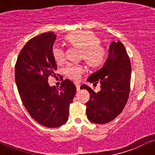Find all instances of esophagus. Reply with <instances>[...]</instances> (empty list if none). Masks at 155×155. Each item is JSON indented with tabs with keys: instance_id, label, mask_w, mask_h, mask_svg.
I'll return each mask as SVG.
<instances>
[{
	"instance_id": "1",
	"label": "esophagus",
	"mask_w": 155,
	"mask_h": 155,
	"mask_svg": "<svg viewBox=\"0 0 155 155\" xmlns=\"http://www.w3.org/2000/svg\"><path fill=\"white\" fill-rule=\"evenodd\" d=\"M76 87H77V91H80V84H76Z\"/></svg>"
}]
</instances>
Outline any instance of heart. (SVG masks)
<instances>
[{
    "label": "heart",
    "mask_w": 155,
    "mask_h": 155,
    "mask_svg": "<svg viewBox=\"0 0 155 155\" xmlns=\"http://www.w3.org/2000/svg\"><path fill=\"white\" fill-rule=\"evenodd\" d=\"M65 40L72 46L81 49V59L87 66L91 68H97L104 64L106 58V50L100 44L99 37L89 31L73 32L65 37ZM64 51L62 48L56 46L53 49V57L57 64H61L64 61ZM83 68L81 65L68 64L64 68V74L71 80L78 81L83 73Z\"/></svg>",
    "instance_id": "1"
}]
</instances>
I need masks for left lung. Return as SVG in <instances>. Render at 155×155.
<instances>
[{"label": "left lung", "instance_id": "8db88e82", "mask_svg": "<svg viewBox=\"0 0 155 155\" xmlns=\"http://www.w3.org/2000/svg\"><path fill=\"white\" fill-rule=\"evenodd\" d=\"M130 78V60L127 50L121 42L113 41L103 67L87 79L94 86L100 83L101 90L94 92L86 84L81 87L90 94L89 101L85 104L87 119L94 124H104L116 118L128 100Z\"/></svg>", "mask_w": 155, "mask_h": 155}]
</instances>
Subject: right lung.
Segmentation results:
<instances>
[{"label":"right lung","mask_w":155,"mask_h":155,"mask_svg":"<svg viewBox=\"0 0 155 155\" xmlns=\"http://www.w3.org/2000/svg\"><path fill=\"white\" fill-rule=\"evenodd\" d=\"M57 35L46 32L28 40L15 64V82L21 102L32 119L48 128L64 125L69 116L76 86L68 79L60 88L50 87L48 78L57 69L53 57Z\"/></svg>","instance_id":"add662e5"}]
</instances>
